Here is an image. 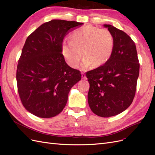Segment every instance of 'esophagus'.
<instances>
[{"label": "esophagus", "mask_w": 155, "mask_h": 155, "mask_svg": "<svg viewBox=\"0 0 155 155\" xmlns=\"http://www.w3.org/2000/svg\"><path fill=\"white\" fill-rule=\"evenodd\" d=\"M81 77H82V78H83V79H85V80H86V79H87L86 76H85V75L83 73H82V74H81Z\"/></svg>", "instance_id": "1"}]
</instances>
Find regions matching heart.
Wrapping results in <instances>:
<instances>
[{"mask_svg":"<svg viewBox=\"0 0 155 155\" xmlns=\"http://www.w3.org/2000/svg\"><path fill=\"white\" fill-rule=\"evenodd\" d=\"M70 41H64L61 52L68 64L78 68L82 51L85 58L83 67H99L106 63L112 53L114 39L107 29H100L92 26H86L72 31L70 35Z\"/></svg>","mask_w":155,"mask_h":155,"instance_id":"b5f03b06","label":"heart"}]
</instances>
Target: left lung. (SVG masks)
Wrapping results in <instances>:
<instances>
[{
  "label": "left lung",
  "mask_w": 155,
  "mask_h": 155,
  "mask_svg": "<svg viewBox=\"0 0 155 155\" xmlns=\"http://www.w3.org/2000/svg\"><path fill=\"white\" fill-rule=\"evenodd\" d=\"M114 39L109 60L86 74L90 88L88 102L95 114L108 118L124 112L132 104L137 90L140 64L135 43L114 26L104 25Z\"/></svg>",
  "instance_id": "obj_1"
}]
</instances>
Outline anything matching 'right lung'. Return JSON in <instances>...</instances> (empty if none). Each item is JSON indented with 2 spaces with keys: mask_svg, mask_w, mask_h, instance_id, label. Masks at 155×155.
<instances>
[{
  "mask_svg": "<svg viewBox=\"0 0 155 155\" xmlns=\"http://www.w3.org/2000/svg\"><path fill=\"white\" fill-rule=\"evenodd\" d=\"M83 23L54 19L28 37L18 59V92L25 109L39 118L59 114L71 88L81 80L79 70L70 67L61 52L64 37Z\"/></svg>",
  "mask_w": 155,
  "mask_h": 155,
  "instance_id": "obj_1",
  "label": "right lung"
}]
</instances>
